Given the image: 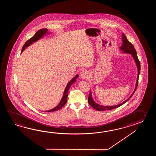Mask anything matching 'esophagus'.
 <instances>
[{
    "label": "esophagus",
    "instance_id": "obj_1",
    "mask_svg": "<svg viewBox=\"0 0 156 156\" xmlns=\"http://www.w3.org/2000/svg\"><path fill=\"white\" fill-rule=\"evenodd\" d=\"M80 77L83 79H87V77H88L87 72H86V71H83L80 73Z\"/></svg>",
    "mask_w": 156,
    "mask_h": 156
}]
</instances>
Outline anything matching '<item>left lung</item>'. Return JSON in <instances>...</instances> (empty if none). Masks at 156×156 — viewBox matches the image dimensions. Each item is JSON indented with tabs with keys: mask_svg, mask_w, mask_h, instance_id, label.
I'll list each match as a JSON object with an SVG mask.
<instances>
[{
	"mask_svg": "<svg viewBox=\"0 0 156 156\" xmlns=\"http://www.w3.org/2000/svg\"><path fill=\"white\" fill-rule=\"evenodd\" d=\"M122 45L120 47V50L123 51V52L124 53H129L131 54L133 58H134V61L136 63V67H137V70H138V75H137V78H136V87L132 93V94L130 95L129 98L128 99L123 101V103H120L118 105H114V106H103V105H99L98 104L95 103L94 101V100H93L92 95H91V91L90 90V91L89 96L88 98V103L90 104V105L92 106L94 109L98 110V111H103V110H110L115 109L116 108H118L119 106L123 105L124 103H126V101H128L130 99V98L133 95V94L135 93L136 87L138 86V79H139V73H140V64L139 62V60L138 58L137 57V54L136 52V49L133 46L132 44L128 40H127L126 37L125 36V34L123 33L122 36Z\"/></svg>",
	"mask_w": 156,
	"mask_h": 156,
	"instance_id": "left-lung-1",
	"label": "left lung"
}]
</instances>
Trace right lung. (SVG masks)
<instances>
[{"mask_svg": "<svg viewBox=\"0 0 156 156\" xmlns=\"http://www.w3.org/2000/svg\"><path fill=\"white\" fill-rule=\"evenodd\" d=\"M48 30L46 29V28H44V29H42V30H38L32 38H30V40H28L26 42V43H24L23 46L22 47L21 53H22V52L26 49V47L30 46V45H31L33 42H36L38 40H40V38H41L42 37L44 36V35H46V34H48ZM78 77H79V75H76L75 76L73 77V79L70 81L69 83H67L65 91H64V93H63V97L62 98V99L61 100L60 103L58 104V105H57L55 108H54L52 109L47 110V111H45V112H55V111L58 110L61 108H62L66 104V103H67V101L68 91H69L71 86L73 84V83L76 81V79L78 78Z\"/></svg>", "mask_w": 156, "mask_h": 156, "instance_id": "add662e5", "label": "right lung"}]
</instances>
